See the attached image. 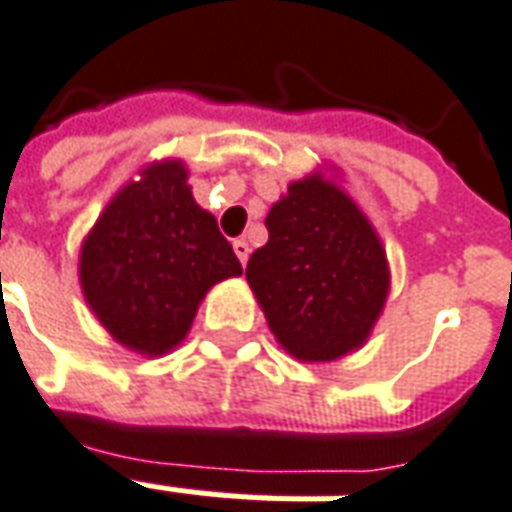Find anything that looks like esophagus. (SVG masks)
Listing matches in <instances>:
<instances>
[{"label":"esophagus","instance_id":"esophagus-1","mask_svg":"<svg viewBox=\"0 0 512 512\" xmlns=\"http://www.w3.org/2000/svg\"><path fill=\"white\" fill-rule=\"evenodd\" d=\"M233 252H236V257H239L241 265H247L249 260V244L244 239H236L233 241Z\"/></svg>","mask_w":512,"mask_h":512}]
</instances>
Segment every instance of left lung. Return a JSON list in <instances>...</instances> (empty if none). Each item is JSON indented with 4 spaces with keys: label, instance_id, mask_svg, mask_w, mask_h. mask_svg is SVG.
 Returning a JSON list of instances; mask_svg holds the SVG:
<instances>
[{
    "label": "left lung",
    "instance_id": "1",
    "mask_svg": "<svg viewBox=\"0 0 512 512\" xmlns=\"http://www.w3.org/2000/svg\"><path fill=\"white\" fill-rule=\"evenodd\" d=\"M338 174L325 166L292 179L265 217V247L247 263L273 338L300 362L362 349L392 287L381 236Z\"/></svg>",
    "mask_w": 512,
    "mask_h": 512
}]
</instances>
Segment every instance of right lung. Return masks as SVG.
Masks as SVG:
<instances>
[{"mask_svg": "<svg viewBox=\"0 0 512 512\" xmlns=\"http://www.w3.org/2000/svg\"><path fill=\"white\" fill-rule=\"evenodd\" d=\"M80 290L128 351L163 357L185 341L206 292L241 276L212 212L195 204L187 163H144L80 244Z\"/></svg>", "mask_w": 512, "mask_h": 512, "instance_id": "right-lung-1", "label": "right lung"}]
</instances>
